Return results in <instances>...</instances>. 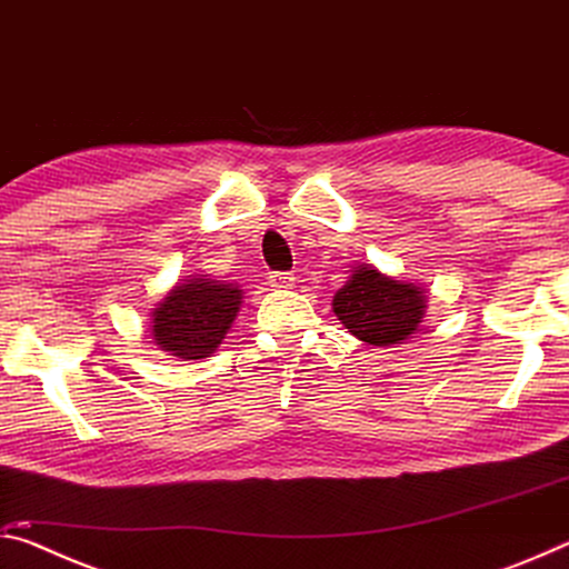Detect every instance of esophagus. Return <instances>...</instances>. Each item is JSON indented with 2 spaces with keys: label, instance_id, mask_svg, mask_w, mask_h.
Segmentation results:
<instances>
[{
  "label": "esophagus",
  "instance_id": "34e87169",
  "mask_svg": "<svg viewBox=\"0 0 569 569\" xmlns=\"http://www.w3.org/2000/svg\"><path fill=\"white\" fill-rule=\"evenodd\" d=\"M293 281H296V276L288 271H273L271 276H268V283H271L273 288H291Z\"/></svg>",
  "mask_w": 569,
  "mask_h": 569
}]
</instances>
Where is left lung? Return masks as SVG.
<instances>
[{"mask_svg": "<svg viewBox=\"0 0 569 569\" xmlns=\"http://www.w3.org/2000/svg\"><path fill=\"white\" fill-rule=\"evenodd\" d=\"M421 288L399 283L361 266L339 293L333 296V313L356 339L373 346H391L417 333L423 319Z\"/></svg>", "mask_w": 569, "mask_h": 569, "instance_id": "left-lung-1", "label": "left lung"}]
</instances>
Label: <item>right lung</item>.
<instances>
[{
    "label": "right lung",
    "mask_w": 569,
    "mask_h": 569,
    "mask_svg": "<svg viewBox=\"0 0 569 569\" xmlns=\"http://www.w3.org/2000/svg\"><path fill=\"white\" fill-rule=\"evenodd\" d=\"M240 288L208 278H190L152 311V339L162 351L186 361L206 359L226 339L240 308Z\"/></svg>",
    "instance_id": "add662e5"
}]
</instances>
